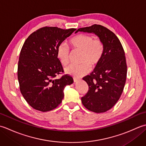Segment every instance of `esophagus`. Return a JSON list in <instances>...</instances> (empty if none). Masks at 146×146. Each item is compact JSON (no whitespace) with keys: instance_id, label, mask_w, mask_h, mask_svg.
I'll return each mask as SVG.
<instances>
[{"instance_id":"obj_1","label":"esophagus","mask_w":146,"mask_h":146,"mask_svg":"<svg viewBox=\"0 0 146 146\" xmlns=\"http://www.w3.org/2000/svg\"><path fill=\"white\" fill-rule=\"evenodd\" d=\"M79 80H80L79 78H73V81H74V82H78Z\"/></svg>"}]
</instances>
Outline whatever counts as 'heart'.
<instances>
[{"mask_svg":"<svg viewBox=\"0 0 146 146\" xmlns=\"http://www.w3.org/2000/svg\"><path fill=\"white\" fill-rule=\"evenodd\" d=\"M70 44L73 51H81L78 64H71L64 68L66 73L75 77H81L88 73L90 66H95L100 61L104 52V45L101 40L94 39L86 34H79L70 40ZM57 57L60 63L65 66L69 63L71 52L64 44L57 48Z\"/></svg>","mask_w":146,"mask_h":146,"instance_id":"1","label":"heart"}]
</instances>
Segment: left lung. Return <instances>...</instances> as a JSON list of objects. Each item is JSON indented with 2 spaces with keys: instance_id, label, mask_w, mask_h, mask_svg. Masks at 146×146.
Returning <instances> with one entry per match:
<instances>
[{
  "instance_id": "left-lung-1",
  "label": "left lung",
  "mask_w": 146,
  "mask_h": 146,
  "mask_svg": "<svg viewBox=\"0 0 146 146\" xmlns=\"http://www.w3.org/2000/svg\"><path fill=\"white\" fill-rule=\"evenodd\" d=\"M97 35L104 43V52L100 61L90 75L83 77L88 91L82 97L86 108L103 113L112 108L122 95L127 77L125 52L115 34L103 26L94 24L76 31Z\"/></svg>"
}]
</instances>
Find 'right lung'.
<instances>
[{
	"label": "right lung",
	"mask_w": 146,
	"mask_h": 146,
	"mask_svg": "<svg viewBox=\"0 0 146 146\" xmlns=\"http://www.w3.org/2000/svg\"><path fill=\"white\" fill-rule=\"evenodd\" d=\"M75 31L43 27L30 35L22 47L17 68L20 91L37 110L44 112L56 108L64 97L65 86L73 83L70 75L55 77L64 72L57 48Z\"/></svg>",
	"instance_id": "1"
}]
</instances>
